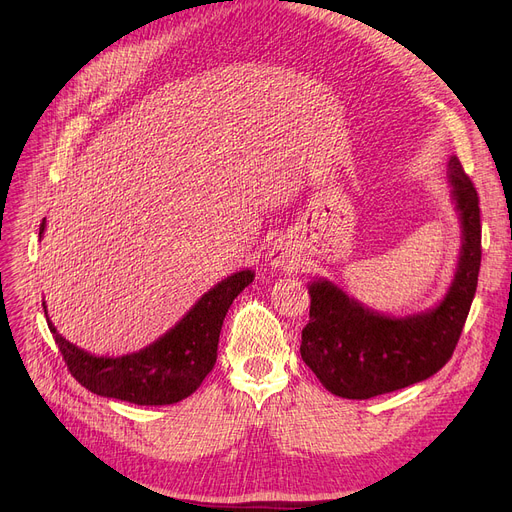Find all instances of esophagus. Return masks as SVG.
<instances>
[{
	"label": "esophagus",
	"mask_w": 512,
	"mask_h": 512,
	"mask_svg": "<svg viewBox=\"0 0 512 512\" xmlns=\"http://www.w3.org/2000/svg\"><path fill=\"white\" fill-rule=\"evenodd\" d=\"M267 261L272 263V267H282V270H290L294 265V257L284 245H274L267 253Z\"/></svg>",
	"instance_id": "esophagus-1"
}]
</instances>
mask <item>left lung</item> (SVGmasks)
<instances>
[{
    "label": "left lung",
    "mask_w": 512,
    "mask_h": 512,
    "mask_svg": "<svg viewBox=\"0 0 512 512\" xmlns=\"http://www.w3.org/2000/svg\"><path fill=\"white\" fill-rule=\"evenodd\" d=\"M463 247L444 301L417 315L375 313L328 280L309 286L301 357L332 394L365 400L432 378L452 357L477 290L481 265L479 197L456 155L448 159Z\"/></svg>",
    "instance_id": "1"
}]
</instances>
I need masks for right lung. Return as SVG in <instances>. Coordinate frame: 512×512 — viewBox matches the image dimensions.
Segmentation results:
<instances>
[{
    "label": "right lung",
    "mask_w": 512,
    "mask_h": 512,
    "mask_svg": "<svg viewBox=\"0 0 512 512\" xmlns=\"http://www.w3.org/2000/svg\"><path fill=\"white\" fill-rule=\"evenodd\" d=\"M45 230L41 222L39 236ZM255 274L242 270L195 303L178 324L143 351L122 357H95L58 334L45 317L60 353L80 386L105 398L134 402L141 407L174 405L191 396L218 359V342L224 317L238 294L253 282Z\"/></svg>",
    "instance_id": "obj_1"
}]
</instances>
